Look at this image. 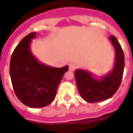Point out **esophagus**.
I'll use <instances>...</instances> for the list:
<instances>
[{
	"label": "esophagus",
	"instance_id": "34e87169",
	"mask_svg": "<svg viewBox=\"0 0 133 133\" xmlns=\"http://www.w3.org/2000/svg\"><path fill=\"white\" fill-rule=\"evenodd\" d=\"M76 68H77V65L75 64H69V70H70V71H74V70L76 69Z\"/></svg>",
	"mask_w": 133,
	"mask_h": 133
}]
</instances>
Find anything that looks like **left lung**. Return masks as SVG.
<instances>
[{
  "label": "left lung",
  "instance_id": "8db88e82",
  "mask_svg": "<svg viewBox=\"0 0 133 133\" xmlns=\"http://www.w3.org/2000/svg\"><path fill=\"white\" fill-rule=\"evenodd\" d=\"M109 39L115 50L113 67L109 72L98 77L84 69H77L75 72L78 92L82 98L88 103L103 101L112 97L121 83L124 67V53L115 36H110Z\"/></svg>",
  "mask_w": 133,
  "mask_h": 133
}]
</instances>
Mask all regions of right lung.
I'll use <instances>...</instances> for the list:
<instances>
[{
	"label": "right lung",
	"mask_w": 133,
	"mask_h": 133,
	"mask_svg": "<svg viewBox=\"0 0 133 133\" xmlns=\"http://www.w3.org/2000/svg\"><path fill=\"white\" fill-rule=\"evenodd\" d=\"M36 32L21 40L11 56L10 76L14 91L21 102L30 108L47 106L55 98L56 90L69 66L56 68L41 63L30 49Z\"/></svg>",
	"instance_id": "1"
}]
</instances>
